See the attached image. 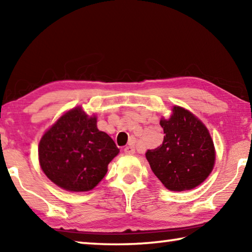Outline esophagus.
<instances>
[{
	"label": "esophagus",
	"instance_id": "obj_1",
	"mask_svg": "<svg viewBox=\"0 0 252 252\" xmlns=\"http://www.w3.org/2000/svg\"><path fill=\"white\" fill-rule=\"evenodd\" d=\"M125 153L126 155H134L135 153V148L133 144H129L125 148Z\"/></svg>",
	"mask_w": 252,
	"mask_h": 252
}]
</instances>
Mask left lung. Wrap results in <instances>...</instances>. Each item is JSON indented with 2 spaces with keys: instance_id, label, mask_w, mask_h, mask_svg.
<instances>
[{
  "instance_id": "obj_1",
  "label": "left lung",
  "mask_w": 252,
  "mask_h": 252,
  "mask_svg": "<svg viewBox=\"0 0 252 252\" xmlns=\"http://www.w3.org/2000/svg\"><path fill=\"white\" fill-rule=\"evenodd\" d=\"M169 120H161L163 141L146 152L152 172L171 191L193 189L215 164V147L207 127L192 113L174 106Z\"/></svg>"
}]
</instances>
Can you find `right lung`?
<instances>
[{"instance_id": "right-lung-1", "label": "right lung", "mask_w": 252, "mask_h": 252, "mask_svg": "<svg viewBox=\"0 0 252 252\" xmlns=\"http://www.w3.org/2000/svg\"><path fill=\"white\" fill-rule=\"evenodd\" d=\"M119 153L110 136L81 108L66 112L45 132L39 144L41 168L51 181L67 191L92 190Z\"/></svg>"}]
</instances>
